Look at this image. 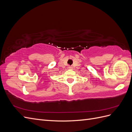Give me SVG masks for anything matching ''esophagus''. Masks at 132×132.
<instances>
[{
  "label": "esophagus",
  "mask_w": 132,
  "mask_h": 132,
  "mask_svg": "<svg viewBox=\"0 0 132 132\" xmlns=\"http://www.w3.org/2000/svg\"><path fill=\"white\" fill-rule=\"evenodd\" d=\"M72 68H73L72 67H69L68 68H69V69H72Z\"/></svg>",
  "instance_id": "1"
}]
</instances>
